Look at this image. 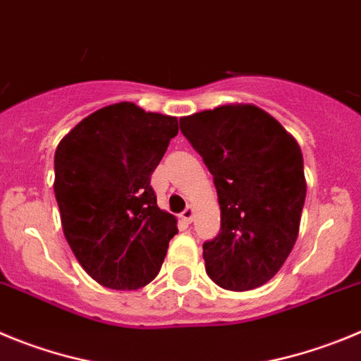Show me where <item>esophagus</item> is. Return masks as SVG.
Masks as SVG:
<instances>
[{"label":"esophagus","mask_w":361,"mask_h":361,"mask_svg":"<svg viewBox=\"0 0 361 361\" xmlns=\"http://www.w3.org/2000/svg\"><path fill=\"white\" fill-rule=\"evenodd\" d=\"M192 217H194V207H190V204H188L187 209L181 212V219H183L185 223H190V221H192Z\"/></svg>","instance_id":"esophagus-1"}]
</instances>
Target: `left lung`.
Segmentation results:
<instances>
[{"label":"left lung","mask_w":361,"mask_h":361,"mask_svg":"<svg viewBox=\"0 0 361 361\" xmlns=\"http://www.w3.org/2000/svg\"><path fill=\"white\" fill-rule=\"evenodd\" d=\"M183 136L214 176L221 228L203 243L204 268L232 291L259 288L293 250L306 200L297 140L252 104H230L180 118Z\"/></svg>","instance_id":"left-lung-1"}]
</instances>
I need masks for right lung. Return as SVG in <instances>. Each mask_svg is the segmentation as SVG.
Here are the masks:
<instances>
[{"label": "right lung", "mask_w": 361, "mask_h": 361, "mask_svg": "<svg viewBox=\"0 0 361 361\" xmlns=\"http://www.w3.org/2000/svg\"><path fill=\"white\" fill-rule=\"evenodd\" d=\"M176 135V116L120 102L80 120L57 145L54 190L64 237L106 288L149 284L178 233L176 217L158 209L151 187Z\"/></svg>", "instance_id": "1"}]
</instances>
